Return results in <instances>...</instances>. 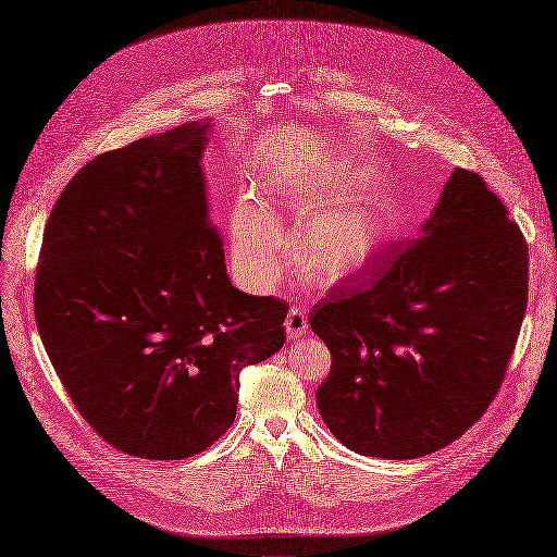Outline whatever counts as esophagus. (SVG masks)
Instances as JSON below:
<instances>
[{
  "instance_id": "obj_1",
  "label": "esophagus",
  "mask_w": 557,
  "mask_h": 557,
  "mask_svg": "<svg viewBox=\"0 0 557 557\" xmlns=\"http://www.w3.org/2000/svg\"><path fill=\"white\" fill-rule=\"evenodd\" d=\"M308 331V317L301 308H289L285 317V333L287 337H301Z\"/></svg>"
}]
</instances>
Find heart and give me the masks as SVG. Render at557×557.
Here are the masks:
<instances>
[{
    "instance_id": "1",
    "label": "heart",
    "mask_w": 557,
    "mask_h": 557,
    "mask_svg": "<svg viewBox=\"0 0 557 557\" xmlns=\"http://www.w3.org/2000/svg\"><path fill=\"white\" fill-rule=\"evenodd\" d=\"M306 215L295 235L299 274L320 287H333L372 268L396 235L394 199L379 190L339 199L331 193L293 197ZM285 235L278 220L258 201L245 199L231 222V256L251 285L270 287L283 272Z\"/></svg>"
}]
</instances>
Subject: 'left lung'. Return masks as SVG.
Masks as SVG:
<instances>
[{
  "label": "left lung",
  "mask_w": 557,
  "mask_h": 557,
  "mask_svg": "<svg viewBox=\"0 0 557 557\" xmlns=\"http://www.w3.org/2000/svg\"><path fill=\"white\" fill-rule=\"evenodd\" d=\"M389 251L372 285L310 312L331 351L317 408L351 451L410 460L456 442L496 396L525 312L528 247L485 181L456 168L414 243Z\"/></svg>",
  "instance_id": "8db88e82"
}]
</instances>
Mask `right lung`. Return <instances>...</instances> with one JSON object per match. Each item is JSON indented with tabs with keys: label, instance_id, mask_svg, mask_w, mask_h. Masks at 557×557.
Wrapping results in <instances>:
<instances>
[{
	"label": "right lung",
	"instance_id": "add662e5",
	"mask_svg": "<svg viewBox=\"0 0 557 557\" xmlns=\"http://www.w3.org/2000/svg\"><path fill=\"white\" fill-rule=\"evenodd\" d=\"M210 120L106 151L45 226L36 324L76 410L117 451L181 460L218 442L240 372L285 342L287 306L233 287L210 224Z\"/></svg>",
	"mask_w": 557,
	"mask_h": 557
}]
</instances>
